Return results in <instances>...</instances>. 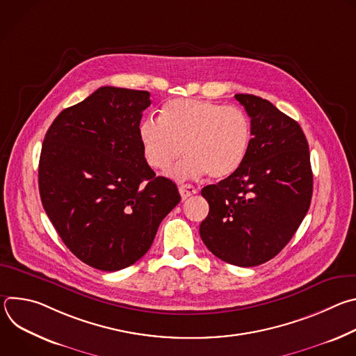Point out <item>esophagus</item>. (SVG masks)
Wrapping results in <instances>:
<instances>
[{
	"mask_svg": "<svg viewBox=\"0 0 356 356\" xmlns=\"http://www.w3.org/2000/svg\"><path fill=\"white\" fill-rule=\"evenodd\" d=\"M179 193H180L181 198L186 200V198H188L190 195L195 194V193H197V188H195L193 184H181V186L179 187Z\"/></svg>",
	"mask_w": 356,
	"mask_h": 356,
	"instance_id": "obj_1",
	"label": "esophagus"
}]
</instances>
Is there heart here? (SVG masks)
<instances>
[{"label": "heart", "mask_w": 356, "mask_h": 356, "mask_svg": "<svg viewBox=\"0 0 356 356\" xmlns=\"http://www.w3.org/2000/svg\"><path fill=\"white\" fill-rule=\"evenodd\" d=\"M139 140L147 165L163 170L181 154L187 156L169 175L176 180L209 173L213 179L231 176L242 165L252 138L246 114L235 107L195 98H176L161 117L139 125Z\"/></svg>", "instance_id": "obj_1"}]
</instances>
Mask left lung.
Listing matches in <instances>:
<instances>
[{"instance_id":"1","label":"left lung","mask_w":356,"mask_h":356,"mask_svg":"<svg viewBox=\"0 0 356 356\" xmlns=\"http://www.w3.org/2000/svg\"><path fill=\"white\" fill-rule=\"evenodd\" d=\"M250 118L252 138L236 172L201 195L210 211L200 236L221 261L262 265L289 243L313 195L309 143L300 125L270 101L235 94Z\"/></svg>"}]
</instances>
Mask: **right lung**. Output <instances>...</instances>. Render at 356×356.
<instances>
[{"label": "right lung", "mask_w": 356, "mask_h": 356, "mask_svg": "<svg viewBox=\"0 0 356 356\" xmlns=\"http://www.w3.org/2000/svg\"><path fill=\"white\" fill-rule=\"evenodd\" d=\"M149 106L147 91L99 87L63 110L43 139L42 206L73 255L98 270L139 261L180 202L177 186L143 156L138 129Z\"/></svg>", "instance_id": "right-lung-1"}]
</instances>
